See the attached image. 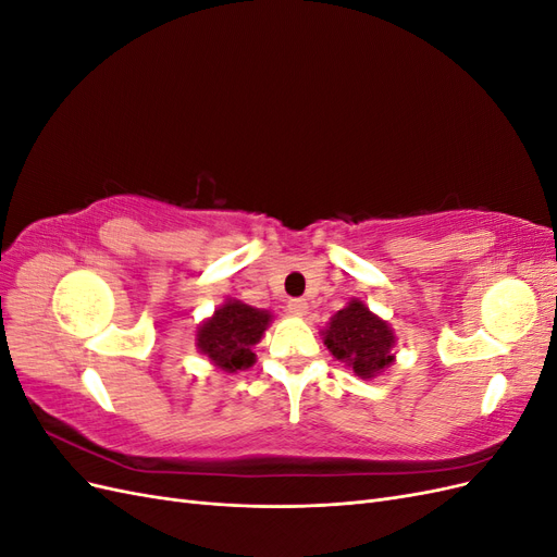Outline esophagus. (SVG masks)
<instances>
[{"label": "esophagus", "mask_w": 557, "mask_h": 557, "mask_svg": "<svg viewBox=\"0 0 557 557\" xmlns=\"http://www.w3.org/2000/svg\"><path fill=\"white\" fill-rule=\"evenodd\" d=\"M307 311H309V305H307V299H290L288 301V313L290 315H307Z\"/></svg>", "instance_id": "34e87169"}]
</instances>
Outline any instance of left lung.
Masks as SVG:
<instances>
[{
    "label": "left lung",
    "mask_w": 557,
    "mask_h": 557,
    "mask_svg": "<svg viewBox=\"0 0 557 557\" xmlns=\"http://www.w3.org/2000/svg\"><path fill=\"white\" fill-rule=\"evenodd\" d=\"M320 336L332 356L360 379H376L395 362V330L360 297H350L320 330Z\"/></svg>",
    "instance_id": "left-lung-1"
}]
</instances>
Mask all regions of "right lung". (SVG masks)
<instances>
[{"instance_id": "right-lung-1", "label": "right lung", "mask_w": 557, "mask_h": 557, "mask_svg": "<svg viewBox=\"0 0 557 557\" xmlns=\"http://www.w3.org/2000/svg\"><path fill=\"white\" fill-rule=\"evenodd\" d=\"M272 311L227 297L213 315L201 320L195 332V346L221 372H244L256 364L252 346L260 344L267 327L272 325Z\"/></svg>"}]
</instances>
